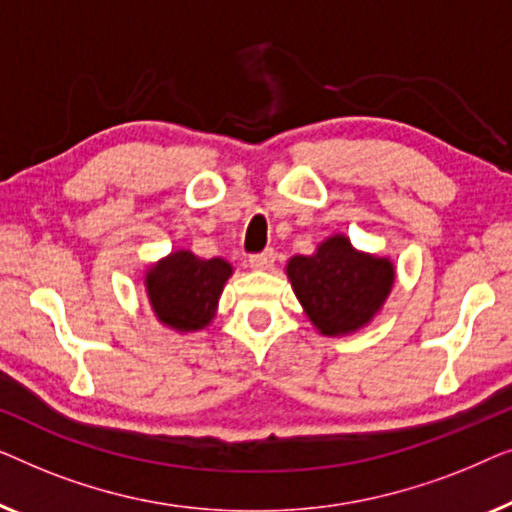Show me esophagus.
<instances>
[{
  "instance_id": "esophagus-1",
  "label": "esophagus",
  "mask_w": 512,
  "mask_h": 512,
  "mask_svg": "<svg viewBox=\"0 0 512 512\" xmlns=\"http://www.w3.org/2000/svg\"><path fill=\"white\" fill-rule=\"evenodd\" d=\"M248 262H250V269L266 271V269H271L273 262H276V253H273V250H264V253L250 255Z\"/></svg>"
}]
</instances>
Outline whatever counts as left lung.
<instances>
[{"label":"left lung","mask_w":512,"mask_h":512,"mask_svg":"<svg viewBox=\"0 0 512 512\" xmlns=\"http://www.w3.org/2000/svg\"><path fill=\"white\" fill-rule=\"evenodd\" d=\"M287 278L308 320L325 336H343L369 325L394 285V264L352 248L334 234L313 255H294Z\"/></svg>","instance_id":"1"}]
</instances>
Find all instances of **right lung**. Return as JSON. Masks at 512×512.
<instances>
[{
	"instance_id": "1",
	"label": "right lung",
	"mask_w": 512,
	"mask_h": 512,
	"mask_svg": "<svg viewBox=\"0 0 512 512\" xmlns=\"http://www.w3.org/2000/svg\"><path fill=\"white\" fill-rule=\"evenodd\" d=\"M232 273L227 259H201L190 250H176L150 266L143 285L155 318L185 334L208 327L215 318L222 287Z\"/></svg>"
}]
</instances>
